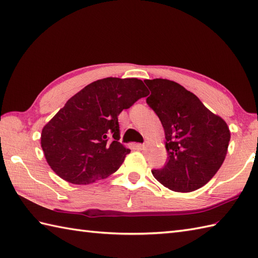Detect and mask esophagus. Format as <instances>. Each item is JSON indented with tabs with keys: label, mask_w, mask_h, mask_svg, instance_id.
<instances>
[{
	"label": "esophagus",
	"mask_w": 258,
	"mask_h": 258,
	"mask_svg": "<svg viewBox=\"0 0 258 258\" xmlns=\"http://www.w3.org/2000/svg\"><path fill=\"white\" fill-rule=\"evenodd\" d=\"M141 149H142V151H149V149H150V144H149V143H144V144H142V145H141Z\"/></svg>",
	"instance_id": "obj_1"
}]
</instances>
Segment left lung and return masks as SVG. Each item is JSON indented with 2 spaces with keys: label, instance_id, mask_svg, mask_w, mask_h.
Listing matches in <instances>:
<instances>
[{
  "label": "left lung",
  "instance_id": "8db88e82",
  "mask_svg": "<svg viewBox=\"0 0 258 258\" xmlns=\"http://www.w3.org/2000/svg\"><path fill=\"white\" fill-rule=\"evenodd\" d=\"M146 103L165 132L167 162L152 174L174 191H193L210 182L225 160L231 132L225 120L176 82L145 80Z\"/></svg>",
  "mask_w": 258,
  "mask_h": 258
}]
</instances>
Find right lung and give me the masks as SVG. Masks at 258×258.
Returning a JSON list of instances; mask_svg holds the SVG:
<instances>
[{"mask_svg": "<svg viewBox=\"0 0 258 258\" xmlns=\"http://www.w3.org/2000/svg\"><path fill=\"white\" fill-rule=\"evenodd\" d=\"M147 95L138 79L106 78L85 86L42 130L41 146L48 165L78 185L116 172L131 152L118 142V115Z\"/></svg>", "mask_w": 258, "mask_h": 258, "instance_id": "right-lung-1", "label": "right lung"}]
</instances>
